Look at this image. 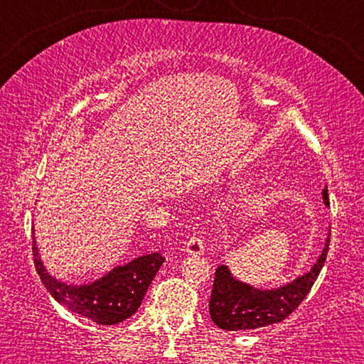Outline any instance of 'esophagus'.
I'll return each instance as SVG.
<instances>
[{"instance_id":"esophagus-1","label":"esophagus","mask_w":364,"mask_h":364,"mask_svg":"<svg viewBox=\"0 0 364 364\" xmlns=\"http://www.w3.org/2000/svg\"><path fill=\"white\" fill-rule=\"evenodd\" d=\"M204 239L202 237H199V236H191V239L188 241V244H186V252L189 255H194V257H197V255H202L204 254Z\"/></svg>"}]
</instances>
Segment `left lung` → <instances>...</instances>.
Masks as SVG:
<instances>
[{
	"instance_id": "left-lung-1",
	"label": "left lung",
	"mask_w": 364,
	"mask_h": 364,
	"mask_svg": "<svg viewBox=\"0 0 364 364\" xmlns=\"http://www.w3.org/2000/svg\"><path fill=\"white\" fill-rule=\"evenodd\" d=\"M323 199L328 205V186L323 189ZM329 241L331 231L321 255L308 273L299 276L286 286L269 289V291L255 289L237 281L226 264H220L215 271L213 289L210 301H208L212 321L225 331H249L286 319L301 304V300L315 284L328 255Z\"/></svg>"
}]
</instances>
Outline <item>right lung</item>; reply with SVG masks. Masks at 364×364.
Masks as SVG:
<instances>
[{"mask_svg": "<svg viewBox=\"0 0 364 364\" xmlns=\"http://www.w3.org/2000/svg\"><path fill=\"white\" fill-rule=\"evenodd\" d=\"M32 250L35 268L54 300L80 316L106 326L119 324L136 313L147 287L165 260L162 254L154 252L114 268L90 284L72 286L48 273L40 258L35 236Z\"/></svg>", "mask_w": 364, "mask_h": 364, "instance_id": "1", "label": "right lung"}]
</instances>
